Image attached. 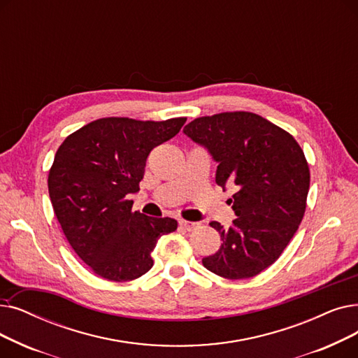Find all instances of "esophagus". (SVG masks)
Returning a JSON list of instances; mask_svg holds the SVG:
<instances>
[{
  "label": "esophagus",
  "instance_id": "esophagus-1",
  "mask_svg": "<svg viewBox=\"0 0 358 358\" xmlns=\"http://www.w3.org/2000/svg\"><path fill=\"white\" fill-rule=\"evenodd\" d=\"M180 227L184 228V229H187V231H192V229H194V228L197 227V224H196V222H190V221L181 220V221H180Z\"/></svg>",
  "mask_w": 358,
  "mask_h": 358
}]
</instances>
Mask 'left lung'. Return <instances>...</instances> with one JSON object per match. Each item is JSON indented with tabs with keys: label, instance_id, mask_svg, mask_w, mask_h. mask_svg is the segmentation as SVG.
<instances>
[{
	"label": "left lung",
	"instance_id": "1",
	"mask_svg": "<svg viewBox=\"0 0 358 358\" xmlns=\"http://www.w3.org/2000/svg\"><path fill=\"white\" fill-rule=\"evenodd\" d=\"M184 134L208 149L216 184L236 193L229 199L237 217L221 234V248L203 266L227 279L252 278L281 256L304 216L310 171L295 138L263 117L237 111L200 117Z\"/></svg>",
	"mask_w": 358,
	"mask_h": 358
}]
</instances>
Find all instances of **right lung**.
Instances as JSON below:
<instances>
[{"label":"right lung","instance_id":"add662e5","mask_svg":"<svg viewBox=\"0 0 358 358\" xmlns=\"http://www.w3.org/2000/svg\"><path fill=\"white\" fill-rule=\"evenodd\" d=\"M187 118L138 121L110 117L70 134L55 153L48 190L73 250L96 275L124 282L145 275L150 253L173 217L133 212L150 150L173 138Z\"/></svg>","mask_w":358,"mask_h":358}]
</instances>
